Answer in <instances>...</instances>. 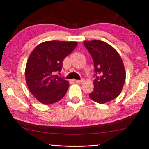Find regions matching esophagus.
Returning a JSON list of instances; mask_svg holds the SVG:
<instances>
[{
	"instance_id": "esophagus-1",
	"label": "esophagus",
	"mask_w": 149,
	"mask_h": 149,
	"mask_svg": "<svg viewBox=\"0 0 149 149\" xmlns=\"http://www.w3.org/2000/svg\"><path fill=\"white\" fill-rule=\"evenodd\" d=\"M75 81L76 83H79V84H82L84 81V79H80V80H76V79H75Z\"/></svg>"
}]
</instances>
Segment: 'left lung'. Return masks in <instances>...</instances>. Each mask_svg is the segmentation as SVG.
I'll list each match as a JSON object with an SVG mask.
<instances>
[{
  "label": "left lung",
  "instance_id": "obj_1",
  "mask_svg": "<svg viewBox=\"0 0 149 149\" xmlns=\"http://www.w3.org/2000/svg\"><path fill=\"white\" fill-rule=\"evenodd\" d=\"M95 66L94 89L89 97L98 103L113 100L122 91L125 71L122 59L113 47L100 40L84 42Z\"/></svg>",
  "mask_w": 149,
  "mask_h": 149
}]
</instances>
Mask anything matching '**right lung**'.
<instances>
[{
	"label": "right lung",
	"mask_w": 149,
	"mask_h": 149,
	"mask_svg": "<svg viewBox=\"0 0 149 149\" xmlns=\"http://www.w3.org/2000/svg\"><path fill=\"white\" fill-rule=\"evenodd\" d=\"M77 42L46 41L31 53L26 67V80L32 95L44 104H51L64 97L69 82L56 72L63 61L75 49Z\"/></svg>",
	"instance_id": "add662e5"
}]
</instances>
